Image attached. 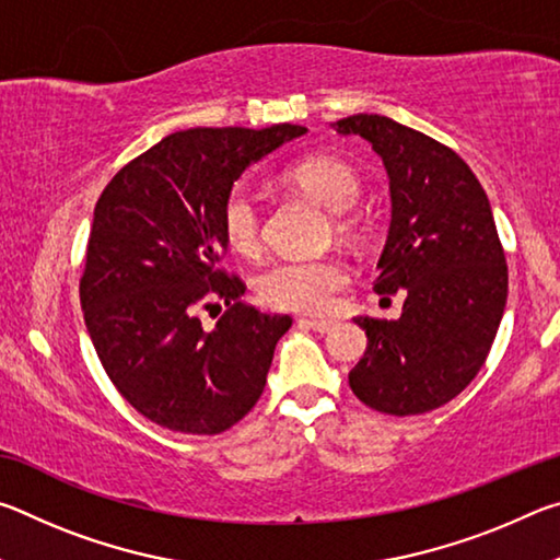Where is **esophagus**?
I'll use <instances>...</instances> for the list:
<instances>
[{"instance_id": "1", "label": "esophagus", "mask_w": 560, "mask_h": 560, "mask_svg": "<svg viewBox=\"0 0 560 560\" xmlns=\"http://www.w3.org/2000/svg\"><path fill=\"white\" fill-rule=\"evenodd\" d=\"M299 326L316 330V334H328V330L334 328L336 324H334V320H324V318H299Z\"/></svg>"}]
</instances>
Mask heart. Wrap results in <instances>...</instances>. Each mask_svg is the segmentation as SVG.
<instances>
[{
  "label": "heart",
  "instance_id": "heart-1",
  "mask_svg": "<svg viewBox=\"0 0 560 560\" xmlns=\"http://www.w3.org/2000/svg\"><path fill=\"white\" fill-rule=\"evenodd\" d=\"M287 179L303 192L336 212V230L355 234L358 222L348 214L360 197V177L355 167L338 155H311L287 167ZM220 224L224 242L242 257L261 252V210L246 185H234L226 192ZM350 281V269L338 257L283 259L261 273L257 291L261 303L291 314H324Z\"/></svg>",
  "mask_w": 560,
  "mask_h": 560
}]
</instances>
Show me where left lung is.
Wrapping results in <instances>:
<instances>
[{
  "label": "left lung",
  "instance_id": "8db88e82",
  "mask_svg": "<svg viewBox=\"0 0 560 560\" xmlns=\"http://www.w3.org/2000/svg\"><path fill=\"white\" fill-rule=\"evenodd\" d=\"M330 126L383 158L393 222L373 289L405 293L397 320L355 318L368 346L350 390L385 415L430 412L481 371L504 316L509 267L491 205L469 165L420 130L368 113Z\"/></svg>",
  "mask_w": 560,
  "mask_h": 560
}]
</instances>
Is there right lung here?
<instances>
[{
	"label": "right lung",
	"mask_w": 560,
	"mask_h": 560,
	"mask_svg": "<svg viewBox=\"0 0 560 560\" xmlns=\"http://www.w3.org/2000/svg\"><path fill=\"white\" fill-rule=\"evenodd\" d=\"M306 128H192L130 160L103 189L79 293L110 383L160 428L220 434L267 385L291 316L261 314L246 283L220 267V210L249 163ZM225 314L212 331L199 311Z\"/></svg>",
	"instance_id": "right-lung-1"
}]
</instances>
